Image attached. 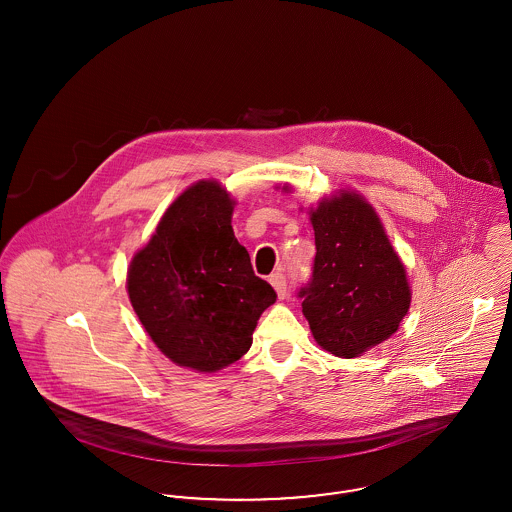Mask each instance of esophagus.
Returning a JSON list of instances; mask_svg holds the SVG:
<instances>
[{
	"label": "esophagus",
	"mask_w": 512,
	"mask_h": 512,
	"mask_svg": "<svg viewBox=\"0 0 512 512\" xmlns=\"http://www.w3.org/2000/svg\"><path fill=\"white\" fill-rule=\"evenodd\" d=\"M268 282L272 284V288L276 290V293H278V297H280V299H284V297L288 295V284H286V276H284L282 272H274V274L268 278Z\"/></svg>",
	"instance_id": "34e87169"
}]
</instances>
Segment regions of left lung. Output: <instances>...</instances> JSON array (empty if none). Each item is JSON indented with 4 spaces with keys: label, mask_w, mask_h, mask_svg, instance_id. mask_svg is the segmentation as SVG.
Returning a JSON list of instances; mask_svg holds the SVG:
<instances>
[{
    "label": "left lung",
    "mask_w": 512,
    "mask_h": 512,
    "mask_svg": "<svg viewBox=\"0 0 512 512\" xmlns=\"http://www.w3.org/2000/svg\"><path fill=\"white\" fill-rule=\"evenodd\" d=\"M309 215L317 255L297 293L303 315L322 349L353 359L397 332L411 307L407 270L363 195L341 190Z\"/></svg>",
    "instance_id": "1"
}]
</instances>
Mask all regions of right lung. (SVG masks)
<instances>
[{"instance_id": "add662e5", "label": "right lung", "mask_w": 512, "mask_h": 512, "mask_svg": "<svg viewBox=\"0 0 512 512\" xmlns=\"http://www.w3.org/2000/svg\"><path fill=\"white\" fill-rule=\"evenodd\" d=\"M234 199L217 180L178 195L128 268L130 303L153 343L178 366L217 372L251 347L276 301L232 230Z\"/></svg>"}]
</instances>
